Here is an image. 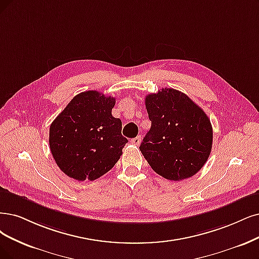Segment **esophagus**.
<instances>
[{"label": "esophagus", "mask_w": 259, "mask_h": 259, "mask_svg": "<svg viewBox=\"0 0 259 259\" xmlns=\"http://www.w3.org/2000/svg\"><path fill=\"white\" fill-rule=\"evenodd\" d=\"M133 145H140V143H141V138L140 137H137V138H135V139H132L131 141H130Z\"/></svg>", "instance_id": "obj_1"}]
</instances>
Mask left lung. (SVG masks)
Instances as JSON below:
<instances>
[{"label":"left lung","mask_w":259,"mask_h":259,"mask_svg":"<svg viewBox=\"0 0 259 259\" xmlns=\"http://www.w3.org/2000/svg\"><path fill=\"white\" fill-rule=\"evenodd\" d=\"M150 130L140 150L157 174L180 181L204 166L212 147V126L206 113L188 96L162 89L145 98Z\"/></svg>","instance_id":"8db88e82"}]
</instances>
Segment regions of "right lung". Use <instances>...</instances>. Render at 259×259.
I'll return each mask as SVG.
<instances>
[{
	"mask_svg": "<svg viewBox=\"0 0 259 259\" xmlns=\"http://www.w3.org/2000/svg\"><path fill=\"white\" fill-rule=\"evenodd\" d=\"M115 98L97 91L76 95L50 126L51 154L75 180H95L116 164L128 140L121 120L112 116Z\"/></svg>",
	"mask_w": 259,
	"mask_h": 259,
	"instance_id": "obj_1",
	"label": "right lung"
}]
</instances>
